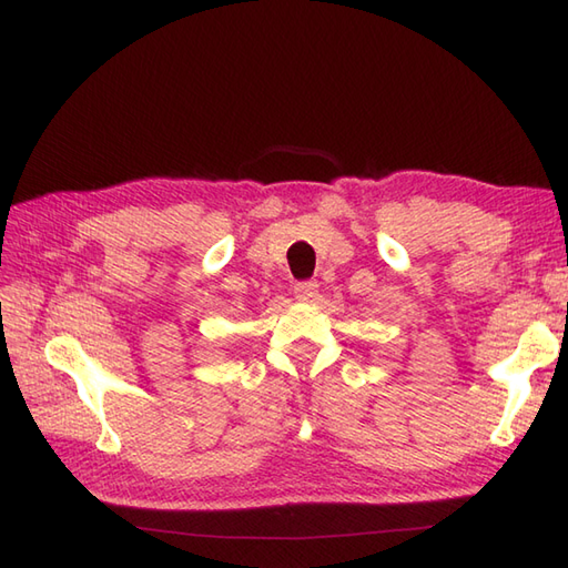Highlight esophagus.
Wrapping results in <instances>:
<instances>
[{"label": "esophagus", "mask_w": 568, "mask_h": 568, "mask_svg": "<svg viewBox=\"0 0 568 568\" xmlns=\"http://www.w3.org/2000/svg\"><path fill=\"white\" fill-rule=\"evenodd\" d=\"M294 294L298 301H313L317 296V282H298L294 286Z\"/></svg>", "instance_id": "1"}]
</instances>
